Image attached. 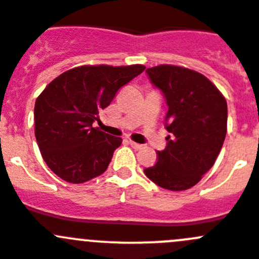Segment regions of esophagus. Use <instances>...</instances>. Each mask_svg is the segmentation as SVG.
Segmentation results:
<instances>
[{
	"mask_svg": "<svg viewBox=\"0 0 259 259\" xmlns=\"http://www.w3.org/2000/svg\"><path fill=\"white\" fill-rule=\"evenodd\" d=\"M130 145H131L132 148L135 149V150H140V149L144 148V145H140V144H137V142L132 141V140H130Z\"/></svg>",
	"mask_w": 259,
	"mask_h": 259,
	"instance_id": "obj_1",
	"label": "esophagus"
}]
</instances>
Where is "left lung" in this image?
Returning <instances> with one entry per match:
<instances>
[{
  "mask_svg": "<svg viewBox=\"0 0 259 259\" xmlns=\"http://www.w3.org/2000/svg\"><path fill=\"white\" fill-rule=\"evenodd\" d=\"M168 105L165 128L169 132L158 162L144 169L163 189L182 191L193 187L214 164L227 132V103L205 75L182 66L146 69Z\"/></svg>",
  "mask_w": 259,
  "mask_h": 259,
  "instance_id": "1",
  "label": "left lung"
}]
</instances>
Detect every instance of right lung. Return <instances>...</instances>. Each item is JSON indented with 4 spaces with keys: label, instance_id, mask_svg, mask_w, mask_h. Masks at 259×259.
<instances>
[{
    "label": "right lung",
    "instance_id": "1",
    "mask_svg": "<svg viewBox=\"0 0 259 259\" xmlns=\"http://www.w3.org/2000/svg\"><path fill=\"white\" fill-rule=\"evenodd\" d=\"M144 70L141 64L82 65L47 84L35 100L34 135L42 158L56 176L83 184L105 172L122 139L92 123L118 90Z\"/></svg>",
    "mask_w": 259,
    "mask_h": 259
}]
</instances>
